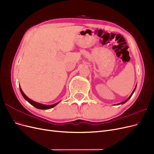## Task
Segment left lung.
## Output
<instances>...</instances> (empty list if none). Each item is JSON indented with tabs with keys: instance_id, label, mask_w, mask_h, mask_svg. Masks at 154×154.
<instances>
[{
	"instance_id": "8db88e82",
	"label": "left lung",
	"mask_w": 154,
	"mask_h": 154,
	"mask_svg": "<svg viewBox=\"0 0 154 154\" xmlns=\"http://www.w3.org/2000/svg\"><path fill=\"white\" fill-rule=\"evenodd\" d=\"M135 89H136V88H134V89L133 90V91L132 94H131V96H129V98H128V99H127V100H126V101H124L122 102V103H119V104H117V105H120V104H124V103H126V101H128V100H129V98H131V96H132V95H133V94L134 91H135Z\"/></svg>"
}]
</instances>
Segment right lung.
I'll list each match as a JSON object with an SVG mask.
<instances>
[{
	"mask_svg": "<svg viewBox=\"0 0 154 154\" xmlns=\"http://www.w3.org/2000/svg\"><path fill=\"white\" fill-rule=\"evenodd\" d=\"M20 92L22 94V96H23V98L27 101L29 102V103L32 105L33 106H35V108H37V109H42V110H46V109H51V108H53L54 106H55L56 105H58L59 103H56L55 104H53V105H42V104H41V103H37V102L35 101H33V100H30V98H28L27 96L24 94V93L23 92V91L21 90V88L20 87Z\"/></svg>",
	"mask_w": 154,
	"mask_h": 154,
	"instance_id": "1",
	"label": "right lung"
}]
</instances>
